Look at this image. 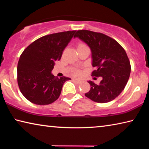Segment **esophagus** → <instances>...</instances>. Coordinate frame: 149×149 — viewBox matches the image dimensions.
<instances>
[{
    "label": "esophagus",
    "instance_id": "obj_1",
    "mask_svg": "<svg viewBox=\"0 0 149 149\" xmlns=\"http://www.w3.org/2000/svg\"><path fill=\"white\" fill-rule=\"evenodd\" d=\"M74 81H75L77 84H81V81L77 80V79H74Z\"/></svg>",
    "mask_w": 149,
    "mask_h": 149
}]
</instances>
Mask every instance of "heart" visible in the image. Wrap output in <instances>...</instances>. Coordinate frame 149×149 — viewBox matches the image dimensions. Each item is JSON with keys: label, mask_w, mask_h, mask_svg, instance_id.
Segmentation results:
<instances>
[{"label": "heart", "mask_w": 149, "mask_h": 149, "mask_svg": "<svg viewBox=\"0 0 149 149\" xmlns=\"http://www.w3.org/2000/svg\"><path fill=\"white\" fill-rule=\"evenodd\" d=\"M84 46H87L86 45H85L84 42H79L77 43V48H79V47H84ZM73 75H74L75 77H80L81 75V72L79 71V70H75V71L73 72L72 73Z\"/></svg>", "instance_id": "1"}]
</instances>
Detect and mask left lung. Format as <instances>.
Wrapping results in <instances>:
<instances>
[{
    "label": "left lung",
    "instance_id": "8db88e82",
    "mask_svg": "<svg viewBox=\"0 0 149 149\" xmlns=\"http://www.w3.org/2000/svg\"><path fill=\"white\" fill-rule=\"evenodd\" d=\"M89 45L92 52V76L102 77L99 85L89 81L91 89L85 95L93 101L106 103L116 99L124 89L131 72L130 60L123 48L102 33L78 30L74 35Z\"/></svg>",
    "mask_w": 149,
    "mask_h": 149
}]
</instances>
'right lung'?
<instances>
[{
	"mask_svg": "<svg viewBox=\"0 0 149 149\" xmlns=\"http://www.w3.org/2000/svg\"><path fill=\"white\" fill-rule=\"evenodd\" d=\"M75 33L68 31L45 35L22 52L17 64V80L20 91L29 101L47 105L58 99L63 85L71 79L55 77L51 71Z\"/></svg>",
	"mask_w": 149,
	"mask_h": 149,
	"instance_id": "right-lung-1",
	"label": "right lung"
}]
</instances>
